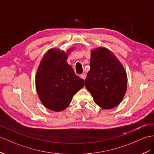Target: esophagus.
Instances as JSON below:
<instances>
[{"mask_svg": "<svg viewBox=\"0 0 154 154\" xmlns=\"http://www.w3.org/2000/svg\"><path fill=\"white\" fill-rule=\"evenodd\" d=\"M80 77H81V79H85V78H86V75L85 74V73H83V74H81V75H80Z\"/></svg>", "mask_w": 154, "mask_h": 154, "instance_id": "obj_1", "label": "esophagus"}]
</instances>
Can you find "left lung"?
<instances>
[{
    "label": "left lung",
    "mask_w": 154,
    "mask_h": 154,
    "mask_svg": "<svg viewBox=\"0 0 154 154\" xmlns=\"http://www.w3.org/2000/svg\"><path fill=\"white\" fill-rule=\"evenodd\" d=\"M90 71L85 87L94 102L103 109H112L122 101L127 90V78L124 67L113 52L106 48L91 53Z\"/></svg>",
    "instance_id": "obj_1"
}]
</instances>
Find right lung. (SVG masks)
<instances>
[{
    "label": "right lung",
    "mask_w": 154,
    "mask_h": 154,
    "mask_svg": "<svg viewBox=\"0 0 154 154\" xmlns=\"http://www.w3.org/2000/svg\"><path fill=\"white\" fill-rule=\"evenodd\" d=\"M67 54L51 49L45 54L36 75V89L43 105L55 112L68 107L73 95L83 88L85 81L66 62Z\"/></svg>",
    "instance_id": "1"
}]
</instances>
